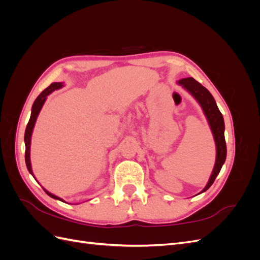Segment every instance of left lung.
Listing matches in <instances>:
<instances>
[{
    "label": "left lung",
    "mask_w": 260,
    "mask_h": 260,
    "mask_svg": "<svg viewBox=\"0 0 260 260\" xmlns=\"http://www.w3.org/2000/svg\"><path fill=\"white\" fill-rule=\"evenodd\" d=\"M178 84L182 85L191 95L198 101V103L201 105L204 114H205L208 124L210 127V130L212 132V136H214L215 144H216V161L214 169L210 175V178L206 186L203 188L202 192L199 194L207 191L208 188L214 183L216 177L219 175L220 170L222 168V165L225 161L226 157V145H225V140H224V120L222 114L220 113L219 108L216 104V101L214 96L211 95V93L203 86L201 83L196 81L194 78H184V79H181L178 81Z\"/></svg>",
    "instance_id": "8db88e82"
}]
</instances>
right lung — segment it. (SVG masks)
Segmentation results:
<instances>
[{
	"label": "right lung",
	"mask_w": 260,
	"mask_h": 260,
	"mask_svg": "<svg viewBox=\"0 0 260 260\" xmlns=\"http://www.w3.org/2000/svg\"><path fill=\"white\" fill-rule=\"evenodd\" d=\"M64 85L61 82H54L52 83L50 86H48L44 91L41 92L40 95H39L35 103L32 105V108H31V116H30V119H29V122L27 124L26 127V131H25V145H26V154H25V160H26V165H27V168H28V171L30 172L31 175H32V177L36 179L34 172H32V168H31V161H30V144H31V136H32V131H34V128H35V124H36V121H37V118H38V115L39 113H40L41 108L43 106V104L45 103L46 101V98H48V95H50V94L55 91V90H58L60 89L61 86ZM37 180V179H36ZM43 190L45 191V193L48 194L49 196H51L52 199H55V200H58L60 202H64V200L58 198V196L52 194L51 192H49L48 190H45V188L43 187Z\"/></svg>",
	"instance_id": "right-lung-1"
}]
</instances>
